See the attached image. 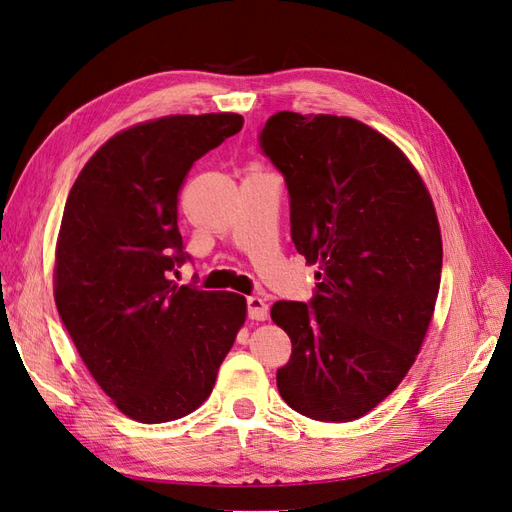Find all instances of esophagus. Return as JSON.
<instances>
[{
	"label": "esophagus",
	"instance_id": "34e87169",
	"mask_svg": "<svg viewBox=\"0 0 512 512\" xmlns=\"http://www.w3.org/2000/svg\"><path fill=\"white\" fill-rule=\"evenodd\" d=\"M269 315V304L264 302L258 296H250L248 298V317L256 319V321H264Z\"/></svg>",
	"mask_w": 512,
	"mask_h": 512
}]
</instances>
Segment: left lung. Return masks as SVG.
Returning a JSON list of instances; mask_svg holds the SVG:
<instances>
[{"mask_svg": "<svg viewBox=\"0 0 512 512\" xmlns=\"http://www.w3.org/2000/svg\"><path fill=\"white\" fill-rule=\"evenodd\" d=\"M260 151L290 195L298 254L319 264L309 302L271 317L292 340L283 401L351 422L391 395L416 361L441 283V233L422 178L391 140L351 117L279 111Z\"/></svg>", "mask_w": 512, "mask_h": 512, "instance_id": "left-lung-1", "label": "left lung"}]
</instances>
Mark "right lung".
<instances>
[{"mask_svg":"<svg viewBox=\"0 0 512 512\" xmlns=\"http://www.w3.org/2000/svg\"><path fill=\"white\" fill-rule=\"evenodd\" d=\"M241 126L237 113L138 124L92 155L67 197L56 309L94 380L132 420L197 410L245 321L243 296L172 279L191 260L178 231L182 182Z\"/></svg>","mask_w":512,"mask_h":512,"instance_id":"right-lung-1","label":"right lung"}]
</instances>
